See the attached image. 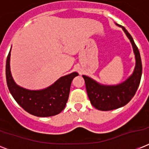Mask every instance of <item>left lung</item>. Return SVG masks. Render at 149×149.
I'll list each match as a JSON object with an SVG mask.
<instances>
[{"label": "left lung", "mask_w": 149, "mask_h": 149, "mask_svg": "<svg viewBox=\"0 0 149 149\" xmlns=\"http://www.w3.org/2000/svg\"><path fill=\"white\" fill-rule=\"evenodd\" d=\"M116 25L123 29L132 43L135 57V66L132 74L125 81L117 85L100 84L91 77L83 75L91 104L100 111H111L126 105L136 93L142 74L141 56L133 38L125 27L118 24Z\"/></svg>", "instance_id": "left-lung-1"}]
</instances>
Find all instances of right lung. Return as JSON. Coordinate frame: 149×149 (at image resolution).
Here are the masks:
<instances>
[{
    "label": "right lung",
    "mask_w": 149,
    "mask_h": 149,
    "mask_svg": "<svg viewBox=\"0 0 149 149\" xmlns=\"http://www.w3.org/2000/svg\"><path fill=\"white\" fill-rule=\"evenodd\" d=\"M10 50L6 61V79L8 90L17 104L28 113L37 117H50L60 113L66 105L71 83L78 72L60 77L47 88L32 91L15 83L10 72Z\"/></svg>",
    "instance_id": "add662e5"
}]
</instances>
